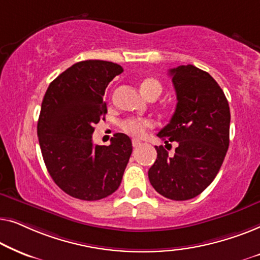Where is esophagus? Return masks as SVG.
I'll list each match as a JSON object with an SVG mask.
<instances>
[{
  "label": "esophagus",
  "instance_id": "esophagus-1",
  "mask_svg": "<svg viewBox=\"0 0 260 260\" xmlns=\"http://www.w3.org/2000/svg\"><path fill=\"white\" fill-rule=\"evenodd\" d=\"M141 144H142V142H141L140 140H137V138H133V147H134V148L140 147Z\"/></svg>",
  "mask_w": 260,
  "mask_h": 260
}]
</instances>
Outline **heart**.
<instances>
[{
	"instance_id": "obj_1",
	"label": "heart",
	"mask_w": 260,
	"mask_h": 260,
	"mask_svg": "<svg viewBox=\"0 0 260 260\" xmlns=\"http://www.w3.org/2000/svg\"><path fill=\"white\" fill-rule=\"evenodd\" d=\"M141 90L145 97H150L151 94H161L162 85L154 78H147L141 83ZM152 126V122L148 118H126L120 123V127L124 133L140 136L144 133L145 129Z\"/></svg>"
}]
</instances>
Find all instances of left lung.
Listing matches in <instances>:
<instances>
[{"label": "left lung", "instance_id": "left-lung-1", "mask_svg": "<svg viewBox=\"0 0 260 260\" xmlns=\"http://www.w3.org/2000/svg\"><path fill=\"white\" fill-rule=\"evenodd\" d=\"M177 104L169 124L157 134L177 142L174 155L155 147L157 158L148 176L155 190L175 201L201 194L219 173L230 145L231 113L225 93L211 74L193 65L169 71Z\"/></svg>", "mask_w": 260, "mask_h": 260}]
</instances>
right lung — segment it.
Masks as SVG:
<instances>
[{"mask_svg":"<svg viewBox=\"0 0 260 260\" xmlns=\"http://www.w3.org/2000/svg\"><path fill=\"white\" fill-rule=\"evenodd\" d=\"M122 66L85 60L69 67L49 84L41 104L38 137L46 168L60 189L71 197L95 201L118 189L133 152L125 134L110 145L92 142L94 125L108 112L106 87Z\"/></svg>","mask_w":260,"mask_h":260,"instance_id":"add662e5","label":"right lung"}]
</instances>
